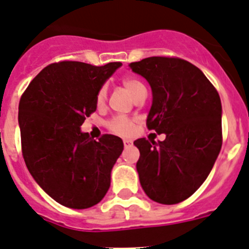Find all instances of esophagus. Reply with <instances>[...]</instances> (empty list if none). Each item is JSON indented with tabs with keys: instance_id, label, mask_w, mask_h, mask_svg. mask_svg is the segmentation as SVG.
<instances>
[{
	"instance_id": "1",
	"label": "esophagus",
	"mask_w": 249,
	"mask_h": 249,
	"mask_svg": "<svg viewBox=\"0 0 249 249\" xmlns=\"http://www.w3.org/2000/svg\"><path fill=\"white\" fill-rule=\"evenodd\" d=\"M123 143H124L125 148L131 147V145H132V141H130V140H124V141H123Z\"/></svg>"
}]
</instances>
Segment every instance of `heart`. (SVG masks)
I'll return each instance as SVG.
<instances>
[{
  "mask_svg": "<svg viewBox=\"0 0 249 249\" xmlns=\"http://www.w3.org/2000/svg\"><path fill=\"white\" fill-rule=\"evenodd\" d=\"M122 84L134 99L140 92L145 90V87L143 85V83L135 77H124L122 79ZM106 88H100L96 94L97 106H102L104 105L105 100H106ZM107 127H108L110 132L118 135V136L130 137L135 132V120L131 119V118L124 117V115H117V117L112 118L107 123Z\"/></svg>",
  "mask_w": 249,
  "mask_h": 249,
  "instance_id": "1",
  "label": "heart"
}]
</instances>
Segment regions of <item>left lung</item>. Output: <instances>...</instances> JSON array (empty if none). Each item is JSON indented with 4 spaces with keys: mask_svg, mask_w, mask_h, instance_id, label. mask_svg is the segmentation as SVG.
Returning a JSON list of instances; mask_svg holds the SVG:
<instances>
[{
    "mask_svg": "<svg viewBox=\"0 0 249 249\" xmlns=\"http://www.w3.org/2000/svg\"><path fill=\"white\" fill-rule=\"evenodd\" d=\"M130 67L152 88L148 130L166 135L158 143L134 142L140 183L153 201L182 202L205 182L222 148L219 94L201 70L179 57L152 56Z\"/></svg>",
    "mask_w": 249,
    "mask_h": 249,
    "instance_id": "1",
    "label": "left lung"
}]
</instances>
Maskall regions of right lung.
Listing matches in <instances>:
<instances>
[{
    "label": "right lung",
    "instance_id": "right-lung-1",
    "mask_svg": "<svg viewBox=\"0 0 249 249\" xmlns=\"http://www.w3.org/2000/svg\"><path fill=\"white\" fill-rule=\"evenodd\" d=\"M122 62L94 66L60 61L44 67L19 102L21 152L39 187L60 205L83 210L104 199L123 141L80 131L96 110V94Z\"/></svg>",
    "mask_w": 249,
    "mask_h": 249
}]
</instances>
